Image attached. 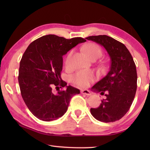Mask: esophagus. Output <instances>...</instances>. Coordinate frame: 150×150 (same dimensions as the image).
<instances>
[{
    "label": "esophagus",
    "mask_w": 150,
    "mask_h": 150,
    "mask_svg": "<svg viewBox=\"0 0 150 150\" xmlns=\"http://www.w3.org/2000/svg\"><path fill=\"white\" fill-rule=\"evenodd\" d=\"M81 93H82V94H84V95H87V96H90L91 95V93L90 91H88V90H87V89L81 90Z\"/></svg>",
    "instance_id": "obj_1"
}]
</instances>
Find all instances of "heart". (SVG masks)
I'll list each match as a JSON object with an SVG mask.
<instances>
[{
    "instance_id": "1",
    "label": "heart",
    "mask_w": 150,
    "mask_h": 150,
    "mask_svg": "<svg viewBox=\"0 0 150 150\" xmlns=\"http://www.w3.org/2000/svg\"><path fill=\"white\" fill-rule=\"evenodd\" d=\"M83 50L91 59H97L102 55V50L95 44H88L83 47ZM73 51L71 50L66 55L65 59V65L66 67H69L70 65V59ZM95 75L91 71L82 70L75 73L71 77V81L76 85L81 87H86L95 80Z\"/></svg>"
}]
</instances>
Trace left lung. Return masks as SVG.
Here are the masks:
<instances>
[{
    "mask_svg": "<svg viewBox=\"0 0 150 150\" xmlns=\"http://www.w3.org/2000/svg\"><path fill=\"white\" fill-rule=\"evenodd\" d=\"M105 48L110 57L111 65L105 77L92 89L106 98L91 113L96 120L113 122L121 119L129 110L137 89V72L133 57L125 45L106 35L85 38Z\"/></svg>",
    "mask_w": 150,
    "mask_h": 150,
    "instance_id": "obj_1",
    "label": "left lung"
}]
</instances>
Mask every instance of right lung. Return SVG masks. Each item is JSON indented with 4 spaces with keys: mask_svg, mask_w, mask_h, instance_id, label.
Returning a JSON list of instances; mask_svg holds the SVG:
<instances>
[{
    "mask_svg": "<svg viewBox=\"0 0 150 150\" xmlns=\"http://www.w3.org/2000/svg\"><path fill=\"white\" fill-rule=\"evenodd\" d=\"M83 38L66 39L54 34L34 40L20 62L18 83L22 98L30 111L43 121H52L67 112L71 98L80 91L61 78L63 55L80 43ZM64 88L55 94L52 87Z\"/></svg>",
    "mask_w": 150,
    "mask_h": 150,
    "instance_id": "obj_1",
    "label": "right lung"
}]
</instances>
